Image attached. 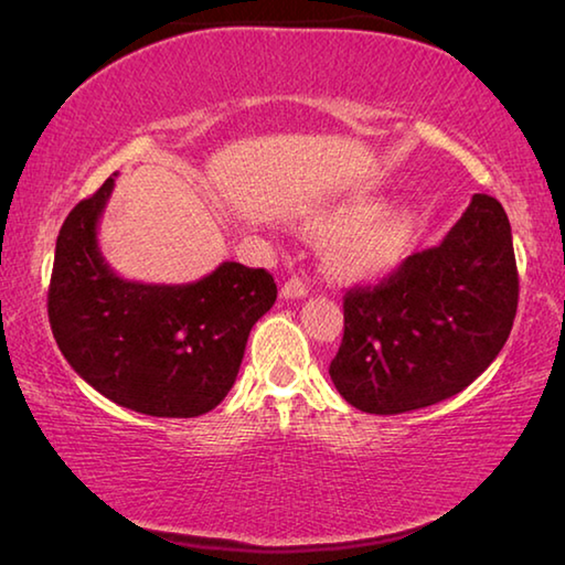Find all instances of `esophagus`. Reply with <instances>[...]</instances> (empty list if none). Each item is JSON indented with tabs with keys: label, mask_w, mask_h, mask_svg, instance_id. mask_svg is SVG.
Wrapping results in <instances>:
<instances>
[{
	"label": "esophagus",
	"mask_w": 565,
	"mask_h": 565,
	"mask_svg": "<svg viewBox=\"0 0 565 565\" xmlns=\"http://www.w3.org/2000/svg\"><path fill=\"white\" fill-rule=\"evenodd\" d=\"M306 294H309V284L301 281L299 276H291V279L284 281V286H281L284 299H303Z\"/></svg>",
	"instance_id": "obj_1"
}]
</instances>
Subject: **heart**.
Returning <instances> with one entry per match:
<instances>
[{"label": "heart", "mask_w": 565, "mask_h": 565, "mask_svg": "<svg viewBox=\"0 0 565 565\" xmlns=\"http://www.w3.org/2000/svg\"><path fill=\"white\" fill-rule=\"evenodd\" d=\"M381 206L374 196H351L303 218V232L333 236L327 248V266L333 274L371 279L406 259L418 232V216L408 206L384 212Z\"/></svg>", "instance_id": "heart-1"}]
</instances>
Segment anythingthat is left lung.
<instances>
[{"mask_svg":"<svg viewBox=\"0 0 565 565\" xmlns=\"http://www.w3.org/2000/svg\"><path fill=\"white\" fill-rule=\"evenodd\" d=\"M519 306L511 224L473 194L444 242L379 286L343 296V339L329 374L366 414L391 416L456 396L491 366Z\"/></svg>","mask_w":565,"mask_h":565,"instance_id":"left-lung-1","label":"left lung"}]
</instances>
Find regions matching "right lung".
I'll return each instance as SVG.
<instances>
[{"instance_id": "obj_1", "label": "right lung", "mask_w": 565, "mask_h": 565, "mask_svg": "<svg viewBox=\"0 0 565 565\" xmlns=\"http://www.w3.org/2000/svg\"><path fill=\"white\" fill-rule=\"evenodd\" d=\"M114 177L72 209L56 236L46 296L56 347L114 404L159 418L202 416L232 391L248 333L276 301L274 276L224 262L191 284L121 279L97 242Z\"/></svg>"}]
</instances>
